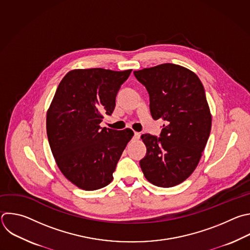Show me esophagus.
<instances>
[{"mask_svg":"<svg viewBox=\"0 0 250 250\" xmlns=\"http://www.w3.org/2000/svg\"><path fill=\"white\" fill-rule=\"evenodd\" d=\"M133 138L134 139H139L140 138V133L139 132H134L133 133Z\"/></svg>","mask_w":250,"mask_h":250,"instance_id":"obj_1","label":"esophagus"}]
</instances>
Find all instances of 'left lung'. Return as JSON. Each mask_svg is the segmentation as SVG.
Masks as SVG:
<instances>
[{"instance_id": "obj_1", "label": "left lung", "mask_w": 250, "mask_h": 250, "mask_svg": "<svg viewBox=\"0 0 250 250\" xmlns=\"http://www.w3.org/2000/svg\"><path fill=\"white\" fill-rule=\"evenodd\" d=\"M133 74L149 93L152 118L166 121L160 137L141 136L147 148L141 170L154 186L175 187L195 170L210 135L212 118L204 87L194 72L174 63Z\"/></svg>"}]
</instances>
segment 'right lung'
Returning a JSON list of instances; mask_svg holds the SVG:
<instances>
[{
	"mask_svg": "<svg viewBox=\"0 0 250 250\" xmlns=\"http://www.w3.org/2000/svg\"><path fill=\"white\" fill-rule=\"evenodd\" d=\"M131 69H74L60 82L47 113L49 144L63 176L83 190H96L113 181V173L131 129L101 127Z\"/></svg>",
	"mask_w": 250,
	"mask_h": 250,
	"instance_id": "obj_1",
	"label": "right lung"
}]
</instances>
